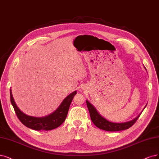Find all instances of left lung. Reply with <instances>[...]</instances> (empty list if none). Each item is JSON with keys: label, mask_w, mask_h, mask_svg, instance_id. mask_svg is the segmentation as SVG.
I'll return each instance as SVG.
<instances>
[{"label": "left lung", "mask_w": 159, "mask_h": 159, "mask_svg": "<svg viewBox=\"0 0 159 159\" xmlns=\"http://www.w3.org/2000/svg\"><path fill=\"white\" fill-rule=\"evenodd\" d=\"M86 103L92 122H93V124L97 128L103 130L108 131V132H117V131L127 129L131 126H132L140 116L139 114L138 117L132 120V121L125 123H113L108 121L107 120L101 116L96 110V108L88 101H86Z\"/></svg>", "instance_id": "1"}]
</instances>
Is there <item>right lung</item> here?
<instances>
[{
    "label": "right lung",
    "mask_w": 159,
    "mask_h": 159,
    "mask_svg": "<svg viewBox=\"0 0 159 159\" xmlns=\"http://www.w3.org/2000/svg\"><path fill=\"white\" fill-rule=\"evenodd\" d=\"M76 91L70 94L62 101L61 105L51 114L43 118H36L27 116L21 112L17 105H16L13 98L12 91L10 90V101L14 107V111L18 119L26 127L34 130L48 131L55 129L60 126L64 121L67 116L69 107L74 97L76 95Z\"/></svg>",
    "instance_id": "1"
}]
</instances>
